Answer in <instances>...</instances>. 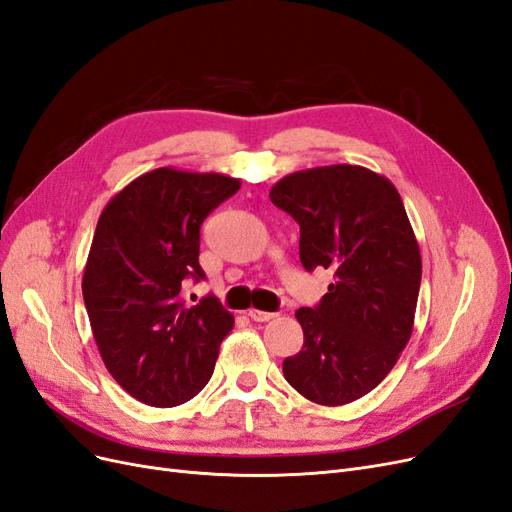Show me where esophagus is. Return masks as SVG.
I'll list each match as a JSON object with an SVG mask.
<instances>
[{
	"mask_svg": "<svg viewBox=\"0 0 512 512\" xmlns=\"http://www.w3.org/2000/svg\"><path fill=\"white\" fill-rule=\"evenodd\" d=\"M247 316H250L254 322H267V320L275 318V314L262 312V309H247Z\"/></svg>",
	"mask_w": 512,
	"mask_h": 512,
	"instance_id": "obj_1",
	"label": "esophagus"
}]
</instances>
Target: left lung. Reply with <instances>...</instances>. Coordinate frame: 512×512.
<instances>
[{"label": "left lung", "instance_id": "1", "mask_svg": "<svg viewBox=\"0 0 512 512\" xmlns=\"http://www.w3.org/2000/svg\"><path fill=\"white\" fill-rule=\"evenodd\" d=\"M269 198L301 228V265L333 273L320 303L294 314L303 348L284 378L314 404H350L386 378L412 335L423 262L408 213L389 179L352 164L299 170Z\"/></svg>", "mask_w": 512, "mask_h": 512}]
</instances>
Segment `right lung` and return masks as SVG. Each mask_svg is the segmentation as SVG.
Returning <instances> with one entry per match:
<instances>
[{
    "label": "right lung",
    "mask_w": 512,
    "mask_h": 512,
    "mask_svg": "<svg viewBox=\"0 0 512 512\" xmlns=\"http://www.w3.org/2000/svg\"><path fill=\"white\" fill-rule=\"evenodd\" d=\"M239 188L235 177L164 166L128 183L100 215L83 299L106 369L147 406L173 408L203 391L235 324L211 294L185 303L183 284L205 280L200 226Z\"/></svg>",
    "instance_id": "right-lung-1"
}]
</instances>
